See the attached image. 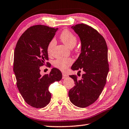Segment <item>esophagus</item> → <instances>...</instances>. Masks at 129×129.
<instances>
[{
    "instance_id": "34e87169",
    "label": "esophagus",
    "mask_w": 129,
    "mask_h": 129,
    "mask_svg": "<svg viewBox=\"0 0 129 129\" xmlns=\"http://www.w3.org/2000/svg\"><path fill=\"white\" fill-rule=\"evenodd\" d=\"M62 79H65V78H67L68 77V75H67V74H65V73H62Z\"/></svg>"
}]
</instances>
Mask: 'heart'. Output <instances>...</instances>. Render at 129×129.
<instances>
[{"mask_svg": "<svg viewBox=\"0 0 129 129\" xmlns=\"http://www.w3.org/2000/svg\"><path fill=\"white\" fill-rule=\"evenodd\" d=\"M60 39L64 44L70 48H73L77 43V37L69 30L65 29L61 32L60 36ZM56 44V40L52 39L47 45V51L49 55H51L52 50ZM73 63V60L70 58H59L54 60L53 65L57 69L61 71H67L68 68Z\"/></svg>", "mask_w": 129, "mask_h": 129, "instance_id": "heart-1", "label": "heart"}]
</instances>
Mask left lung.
Segmentation results:
<instances>
[{
	"mask_svg": "<svg viewBox=\"0 0 129 129\" xmlns=\"http://www.w3.org/2000/svg\"><path fill=\"white\" fill-rule=\"evenodd\" d=\"M72 28L80 37L81 51L71 69L82 70V79L69 76L75 86L69 91L70 101L79 108H86L99 99L106 83L109 72L108 47L106 41L97 30L85 24H78Z\"/></svg>",
	"mask_w": 129,
	"mask_h": 129,
	"instance_id": "obj_1",
	"label": "left lung"
}]
</instances>
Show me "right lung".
<instances>
[{
    "instance_id": "add662e5",
    "label": "right lung",
    "mask_w": 129,
    "mask_h": 129,
    "mask_svg": "<svg viewBox=\"0 0 129 129\" xmlns=\"http://www.w3.org/2000/svg\"><path fill=\"white\" fill-rule=\"evenodd\" d=\"M43 25L32 26L21 35L14 51V72L16 85L29 105L42 108L49 103L50 85L62 78L60 70L53 68L49 74L40 75V67L50 66L47 45L57 30Z\"/></svg>"
}]
</instances>
